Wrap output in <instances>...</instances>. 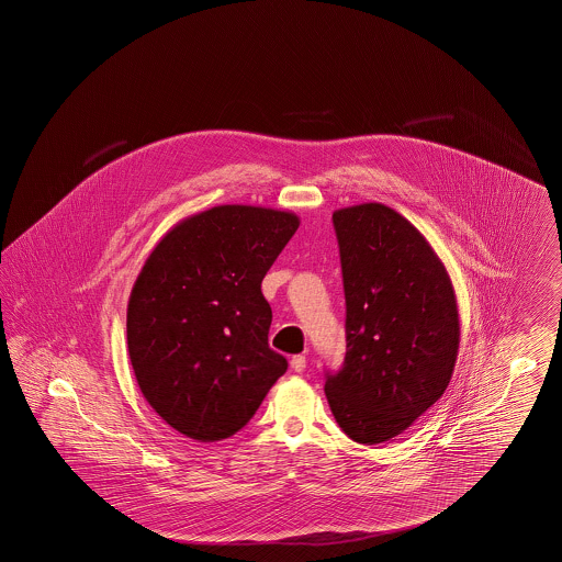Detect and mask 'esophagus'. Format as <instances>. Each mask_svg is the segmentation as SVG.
Instances as JSON below:
<instances>
[{"instance_id": "1", "label": "esophagus", "mask_w": 562, "mask_h": 562, "mask_svg": "<svg viewBox=\"0 0 562 562\" xmlns=\"http://www.w3.org/2000/svg\"><path fill=\"white\" fill-rule=\"evenodd\" d=\"M290 368L296 371V373H301L306 368V357L304 356H294L290 359Z\"/></svg>"}]
</instances>
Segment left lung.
Returning <instances> with one entry per match:
<instances>
[{
  "mask_svg": "<svg viewBox=\"0 0 562 562\" xmlns=\"http://www.w3.org/2000/svg\"><path fill=\"white\" fill-rule=\"evenodd\" d=\"M341 254V370L325 394L342 432L378 445L414 425L451 382L459 311L447 268L411 221L382 203L333 213Z\"/></svg>",
  "mask_w": 562,
  "mask_h": 562,
  "instance_id": "left-lung-1",
  "label": "left lung"
}]
</instances>
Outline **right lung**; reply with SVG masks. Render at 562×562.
Wrapping results in <instances>:
<instances>
[{
    "label": "right lung",
    "instance_id": "right-lung-1",
    "mask_svg": "<svg viewBox=\"0 0 562 562\" xmlns=\"http://www.w3.org/2000/svg\"><path fill=\"white\" fill-rule=\"evenodd\" d=\"M299 225L290 211L213 206L177 223L142 266L127 353L139 392L180 435L232 437L288 370L268 345L261 280Z\"/></svg>",
    "mask_w": 562,
    "mask_h": 562
}]
</instances>
